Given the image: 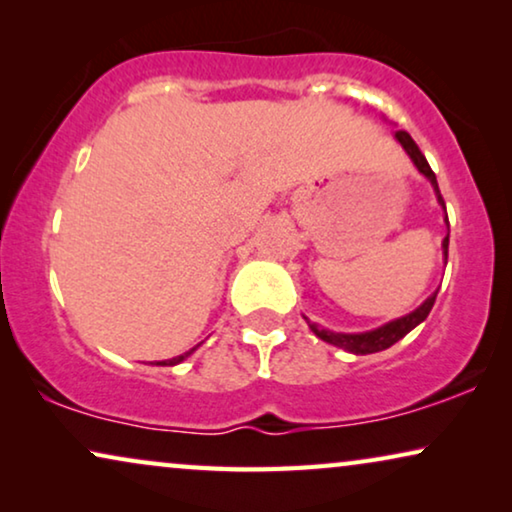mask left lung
<instances>
[{
    "instance_id": "8db88e82",
    "label": "left lung",
    "mask_w": 512,
    "mask_h": 512,
    "mask_svg": "<svg viewBox=\"0 0 512 512\" xmlns=\"http://www.w3.org/2000/svg\"><path fill=\"white\" fill-rule=\"evenodd\" d=\"M394 139L403 146V151L408 153L410 160H412V165L417 167L419 174H424V177L431 181L433 193H436V198H438V205L445 209V200H443V195H440V191H438L436 174H433L429 163H426L424 153L419 151V146L415 144V139H412L405 130H398L396 135H394ZM445 221H447V214H445ZM447 228H450V223H447ZM447 247H450V233H447L445 240H443L445 263H447ZM436 296H438V291H433L431 296L426 298L424 303L417 307V310H412L410 314H405V317L391 319V321H387V324L373 328V331H363V333H335V331H328V328H324V326L314 324V321H310L307 317H305V321H307V326H310V331L317 335V338L328 342V345H335V347L345 349V352H349V354H375V352H382V349H389L391 345H394V342L403 340L405 335L412 331V328H417L419 324H422V321L429 317L431 307H433V303H436Z\"/></svg>"
}]
</instances>
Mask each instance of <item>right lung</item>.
Instances as JSON below:
<instances>
[{
  "mask_svg": "<svg viewBox=\"0 0 512 512\" xmlns=\"http://www.w3.org/2000/svg\"><path fill=\"white\" fill-rule=\"evenodd\" d=\"M195 349H198V347L188 349V352H186V354H181V356H174V359H167V361H158V363H156V366H177V363H181V361H184V359H188V356H191V354L195 352Z\"/></svg>",
  "mask_w": 512,
  "mask_h": 512,
  "instance_id": "right-lung-1",
  "label": "right lung"
}]
</instances>
